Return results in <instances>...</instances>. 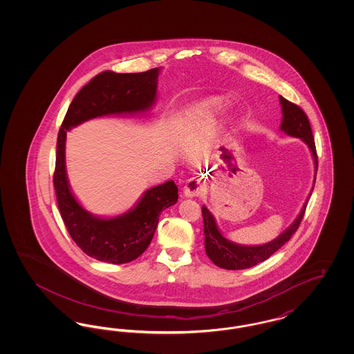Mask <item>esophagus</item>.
<instances>
[{
	"mask_svg": "<svg viewBox=\"0 0 354 354\" xmlns=\"http://www.w3.org/2000/svg\"><path fill=\"white\" fill-rule=\"evenodd\" d=\"M204 192V185L202 180L199 179H189L188 182H185L183 187V194L187 198H195V196H201Z\"/></svg>",
	"mask_w": 354,
	"mask_h": 354,
	"instance_id": "obj_1",
	"label": "esophagus"
}]
</instances>
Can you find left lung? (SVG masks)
Instances as JSON below:
<instances>
[{"mask_svg":"<svg viewBox=\"0 0 354 354\" xmlns=\"http://www.w3.org/2000/svg\"><path fill=\"white\" fill-rule=\"evenodd\" d=\"M279 100H280L281 110H283V122L280 126L281 131H284L286 135L300 138L308 145L309 150L312 152L315 169L317 174V152H316L315 138L312 134V127H310L309 119L304 113L303 109L299 107L297 104L286 101V98H283L281 95L279 97ZM316 174H315V182H316ZM306 204H308V201L304 204L303 209L299 214V216L281 235L277 236L274 240H272L267 244L252 245V247L251 245L250 247L240 245V244H236V243L230 241L228 239H225L224 236L221 235L212 214L208 211V208L205 205H203L204 247H205L207 256L212 260V263L215 266H218L220 268L232 270L251 268L253 266L270 259V256L277 250H280L297 231V228L303 220Z\"/></svg>","mask_w":354,"mask_h":354,"instance_id":"1","label":"left lung"}]
</instances>
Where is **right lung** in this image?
<instances>
[{
  "mask_svg": "<svg viewBox=\"0 0 354 354\" xmlns=\"http://www.w3.org/2000/svg\"><path fill=\"white\" fill-rule=\"evenodd\" d=\"M159 68L118 74L102 71L84 84L68 106L57 139L54 189L62 220L75 244L90 257L111 264L133 261L147 250L162 211L178 202L174 180L147 189L129 212L103 219L91 215L70 191L65 166L66 131L86 120L151 109Z\"/></svg>",
  "mask_w": 354,
  "mask_h": 354,
  "instance_id": "obj_1",
  "label": "right lung"
}]
</instances>
